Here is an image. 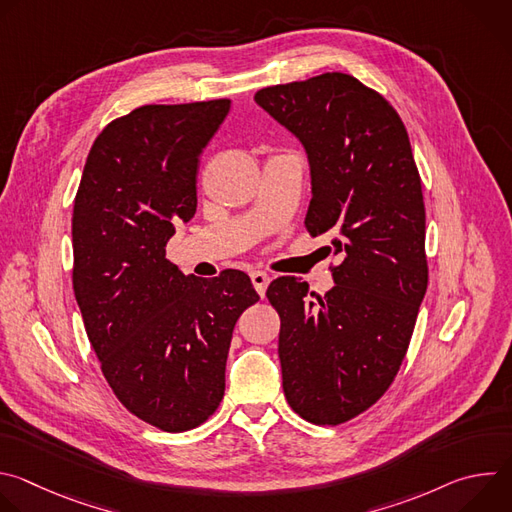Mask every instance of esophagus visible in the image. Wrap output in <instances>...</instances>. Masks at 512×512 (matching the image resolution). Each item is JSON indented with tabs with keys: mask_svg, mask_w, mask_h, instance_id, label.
Wrapping results in <instances>:
<instances>
[{
	"mask_svg": "<svg viewBox=\"0 0 512 512\" xmlns=\"http://www.w3.org/2000/svg\"><path fill=\"white\" fill-rule=\"evenodd\" d=\"M251 281H253V287L257 289V294L263 298L265 291H267V285L271 281V277L265 273V271H253L251 273Z\"/></svg>",
	"mask_w": 512,
	"mask_h": 512,
	"instance_id": "34e87169",
	"label": "esophagus"
}]
</instances>
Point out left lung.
<instances>
[{"label": "left lung", "instance_id": "1", "mask_svg": "<svg viewBox=\"0 0 512 512\" xmlns=\"http://www.w3.org/2000/svg\"><path fill=\"white\" fill-rule=\"evenodd\" d=\"M255 103L304 145L306 229L342 257L324 298L302 277L267 287L287 403L338 425L377 403L405 358L427 289L421 178L397 111L344 72L261 89Z\"/></svg>", "mask_w": 512, "mask_h": 512}]
</instances>
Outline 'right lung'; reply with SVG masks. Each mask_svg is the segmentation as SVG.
Instances as JSON below:
<instances>
[{
    "label": "right lung",
    "mask_w": 512,
    "mask_h": 512,
    "mask_svg": "<svg viewBox=\"0 0 512 512\" xmlns=\"http://www.w3.org/2000/svg\"><path fill=\"white\" fill-rule=\"evenodd\" d=\"M231 99L145 105L89 152L72 210V287L115 397L164 431L206 421L225 395L239 316L259 300L247 273L184 275L166 259L196 212L200 154Z\"/></svg>",
    "instance_id": "obj_1"
}]
</instances>
